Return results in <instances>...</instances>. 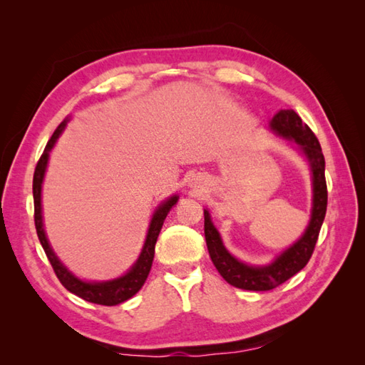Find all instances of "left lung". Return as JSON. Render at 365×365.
Listing matches in <instances>:
<instances>
[{
	"instance_id": "obj_1",
	"label": "left lung",
	"mask_w": 365,
	"mask_h": 365,
	"mask_svg": "<svg viewBox=\"0 0 365 365\" xmlns=\"http://www.w3.org/2000/svg\"><path fill=\"white\" fill-rule=\"evenodd\" d=\"M269 130L287 141H292L304 155L311 168L312 177V210L307 227L297 242L276 255L267 265H250L234 257L224 246L218 229L215 227L212 216L204 208V234L208 254L218 273L237 289L265 292L276 289L307 265L319 238L322 224L327 215L328 190L324 180V157L319 139L312 130L302 123L293 110H281L269 122Z\"/></svg>"
}]
</instances>
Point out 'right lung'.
Returning <instances> with one entry per match:
<instances>
[{"mask_svg": "<svg viewBox=\"0 0 365 365\" xmlns=\"http://www.w3.org/2000/svg\"><path fill=\"white\" fill-rule=\"evenodd\" d=\"M68 120H71V115H67V118L59 123L58 128L54 130V133L50 138V141L46 143L45 150L42 153L41 160L37 161V166L34 170L33 196H34V222H36L37 237L41 240V245L43 247L46 257H48L51 263L54 273H56L61 284H63L68 292H72L73 294H76V297H80L89 302H94V304L115 306L130 299L131 297H135V294L141 290L147 276L150 273L153 254H155V243H157L163 222H165L170 208L177 204L178 196L174 195L168 197L166 200H163L157 208H155L150 224H149V230H147V235H145L143 251L139 254L138 260L133 263V267H131L125 274L111 279V281H83V279L76 277L72 271L59 260L58 255L54 254L48 238H46V234H45L43 216H42V183L46 173V165H48L50 152L54 147V144H56L61 133L64 131Z\"/></svg>", "mask_w": 365, "mask_h": 365, "instance_id": "right-lung-1", "label": "right lung"}]
</instances>
